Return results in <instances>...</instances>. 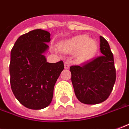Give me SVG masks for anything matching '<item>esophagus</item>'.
Returning <instances> with one entry per match:
<instances>
[{
	"mask_svg": "<svg viewBox=\"0 0 129 129\" xmlns=\"http://www.w3.org/2000/svg\"><path fill=\"white\" fill-rule=\"evenodd\" d=\"M70 67V64L69 62H64V68L65 69H69Z\"/></svg>",
	"mask_w": 129,
	"mask_h": 129,
	"instance_id": "esophagus-1",
	"label": "esophagus"
}]
</instances>
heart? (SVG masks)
Listing matches in <instances>:
<instances>
[{"label":"heart","instance_id":"1","mask_svg":"<svg viewBox=\"0 0 129 129\" xmlns=\"http://www.w3.org/2000/svg\"><path fill=\"white\" fill-rule=\"evenodd\" d=\"M59 49L65 53H76L79 61H86L94 55L96 50V43L88 39L86 35H79L63 41L59 43Z\"/></svg>","mask_w":129,"mask_h":129}]
</instances>
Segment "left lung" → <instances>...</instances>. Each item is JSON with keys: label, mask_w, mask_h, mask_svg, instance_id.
I'll list each match as a JSON object with an SVG mask.
<instances>
[{"label": "left lung", "mask_w": 129, "mask_h": 129, "mask_svg": "<svg viewBox=\"0 0 129 129\" xmlns=\"http://www.w3.org/2000/svg\"><path fill=\"white\" fill-rule=\"evenodd\" d=\"M100 41L103 55L81 65L70 67L74 93L82 103L95 105L107 100L116 81L113 54L109 43L101 36Z\"/></svg>", "instance_id": "1"}]
</instances>
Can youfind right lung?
<instances>
[{"label":"right lung","instance_id":"add662e5","mask_svg":"<svg viewBox=\"0 0 129 129\" xmlns=\"http://www.w3.org/2000/svg\"><path fill=\"white\" fill-rule=\"evenodd\" d=\"M50 34L35 29L16 41L10 53V86L14 95L24 107L41 110L49 105L64 62H47L43 53L48 49Z\"/></svg>","mask_w":129,"mask_h":129}]
</instances>
